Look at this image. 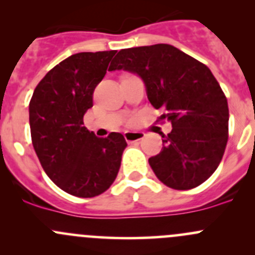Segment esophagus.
Segmentation results:
<instances>
[{"label": "esophagus", "instance_id": "34e87169", "mask_svg": "<svg viewBox=\"0 0 255 255\" xmlns=\"http://www.w3.org/2000/svg\"><path fill=\"white\" fill-rule=\"evenodd\" d=\"M144 135L145 134H144L143 132H126L125 133V138L128 143L138 142V140L143 139Z\"/></svg>", "mask_w": 255, "mask_h": 255}]
</instances>
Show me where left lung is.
<instances>
[{
	"mask_svg": "<svg viewBox=\"0 0 255 255\" xmlns=\"http://www.w3.org/2000/svg\"><path fill=\"white\" fill-rule=\"evenodd\" d=\"M137 74L154 109L173 129L149 158L156 177L175 190L199 186L215 173L228 140V104L205 64L170 44L122 49L109 71Z\"/></svg>",
	"mask_w": 255,
	"mask_h": 255,
	"instance_id": "8db88e82",
	"label": "left lung"
}]
</instances>
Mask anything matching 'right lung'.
<instances>
[{
    "label": "right lung",
    "instance_id": "1",
    "mask_svg": "<svg viewBox=\"0 0 255 255\" xmlns=\"http://www.w3.org/2000/svg\"><path fill=\"white\" fill-rule=\"evenodd\" d=\"M117 50L78 53L54 66L29 102L32 143L49 179L68 194L95 197L115 181L127 146L121 133L99 138L84 127L92 94Z\"/></svg>",
    "mask_w": 255,
    "mask_h": 255
}]
</instances>
